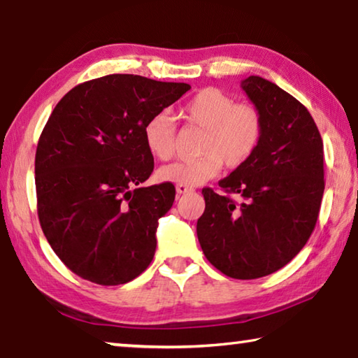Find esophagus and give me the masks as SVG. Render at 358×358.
Returning a JSON list of instances; mask_svg holds the SVG:
<instances>
[{
	"label": "esophagus",
	"instance_id": "obj_1",
	"mask_svg": "<svg viewBox=\"0 0 358 358\" xmlns=\"http://www.w3.org/2000/svg\"><path fill=\"white\" fill-rule=\"evenodd\" d=\"M194 189L192 187H189V186H185V185H177V192L178 194H189V192H192Z\"/></svg>",
	"mask_w": 358,
	"mask_h": 358
}]
</instances>
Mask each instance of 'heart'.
I'll return each mask as SVG.
<instances>
[{"mask_svg":"<svg viewBox=\"0 0 358 358\" xmlns=\"http://www.w3.org/2000/svg\"><path fill=\"white\" fill-rule=\"evenodd\" d=\"M181 117L187 123L205 129L197 159L175 161L157 169L159 181L199 186L227 167H240L256 153L264 136V117L250 102H238L215 88H205L191 96ZM143 141L156 159L167 161L175 153V124L167 113L151 117L143 128Z\"/></svg>","mask_w":358,"mask_h":358,"instance_id":"heart-1","label":"heart"}]
</instances>
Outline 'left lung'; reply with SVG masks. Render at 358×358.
I'll list each match as a JSON object with an SVG mask.
<instances>
[{
  "mask_svg": "<svg viewBox=\"0 0 358 358\" xmlns=\"http://www.w3.org/2000/svg\"><path fill=\"white\" fill-rule=\"evenodd\" d=\"M264 117V136L245 164L203 187L199 243L208 262L235 280L275 273L306 245L316 227L324 181V143L311 113L259 76L241 82ZM238 193L237 204L228 196Z\"/></svg>",
  "mask_w": 358,
  "mask_h": 358,
  "instance_id": "1",
  "label": "left lung"
}]
</instances>
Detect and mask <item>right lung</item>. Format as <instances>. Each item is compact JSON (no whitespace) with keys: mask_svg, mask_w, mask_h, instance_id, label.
<instances>
[{"mask_svg":"<svg viewBox=\"0 0 358 358\" xmlns=\"http://www.w3.org/2000/svg\"><path fill=\"white\" fill-rule=\"evenodd\" d=\"M187 90L110 74L77 85L53 108L36 150L38 216L52 250L83 280L118 286L153 260L175 186H138L155 167L143 128Z\"/></svg>","mask_w":358,"mask_h":358,"instance_id":"add662e5","label":"right lung"}]
</instances>
